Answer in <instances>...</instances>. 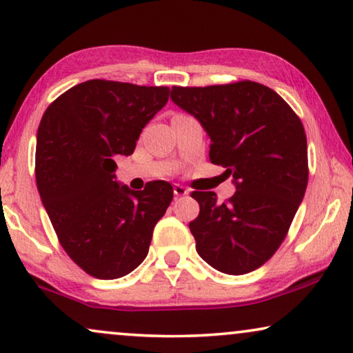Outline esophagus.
<instances>
[{"label": "esophagus", "mask_w": 353, "mask_h": 353, "mask_svg": "<svg viewBox=\"0 0 353 353\" xmlns=\"http://www.w3.org/2000/svg\"><path fill=\"white\" fill-rule=\"evenodd\" d=\"M188 192H190V191H188L185 186H181V185H175V186H173V194H175L176 197H180V196H186Z\"/></svg>", "instance_id": "esophagus-1"}]
</instances>
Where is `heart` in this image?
Instances as JSON below:
<instances>
[{
	"label": "heart",
	"instance_id": "obj_1",
	"mask_svg": "<svg viewBox=\"0 0 353 353\" xmlns=\"http://www.w3.org/2000/svg\"><path fill=\"white\" fill-rule=\"evenodd\" d=\"M175 115H180V112H178V114H175Z\"/></svg>",
	"mask_w": 353,
	"mask_h": 353
}]
</instances>
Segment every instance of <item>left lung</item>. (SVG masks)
<instances>
[{"label": "left lung", "instance_id": "1", "mask_svg": "<svg viewBox=\"0 0 353 353\" xmlns=\"http://www.w3.org/2000/svg\"><path fill=\"white\" fill-rule=\"evenodd\" d=\"M172 99L210 137V162L225 167L236 191L216 202L192 191L199 215L190 223L196 250L210 267L245 274L273 257L288 236L308 181L307 137L299 115L268 86H173Z\"/></svg>", "mask_w": 353, "mask_h": 353}]
</instances>
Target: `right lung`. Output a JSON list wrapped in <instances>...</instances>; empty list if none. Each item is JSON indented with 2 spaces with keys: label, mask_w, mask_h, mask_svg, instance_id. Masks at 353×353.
I'll list each match as a JSON object with an SVG mask.
<instances>
[{
  "label": "right lung",
  "mask_w": 353,
  "mask_h": 353,
  "mask_svg": "<svg viewBox=\"0 0 353 353\" xmlns=\"http://www.w3.org/2000/svg\"><path fill=\"white\" fill-rule=\"evenodd\" d=\"M168 86L88 80L52 101L37 133L35 176L57 239L79 267L117 279L146 259L154 226L173 199L168 181L119 186L115 156H130Z\"/></svg>",
  "instance_id": "1"
}]
</instances>
